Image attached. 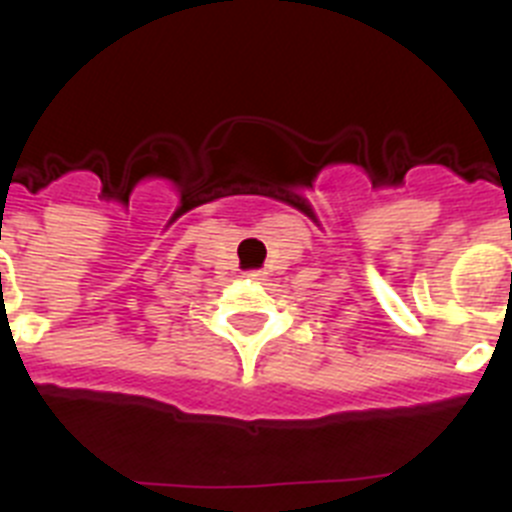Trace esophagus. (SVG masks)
<instances>
[{
	"label": "esophagus",
	"mask_w": 512,
	"mask_h": 512,
	"mask_svg": "<svg viewBox=\"0 0 512 512\" xmlns=\"http://www.w3.org/2000/svg\"><path fill=\"white\" fill-rule=\"evenodd\" d=\"M246 277H248V279H264V271L251 269V271H246Z\"/></svg>",
	"instance_id": "1"
}]
</instances>
